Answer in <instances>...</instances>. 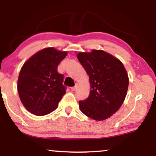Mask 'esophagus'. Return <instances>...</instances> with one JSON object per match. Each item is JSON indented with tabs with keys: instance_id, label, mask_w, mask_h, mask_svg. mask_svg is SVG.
<instances>
[{
	"instance_id": "obj_1",
	"label": "esophagus",
	"mask_w": 156,
	"mask_h": 156,
	"mask_svg": "<svg viewBox=\"0 0 156 156\" xmlns=\"http://www.w3.org/2000/svg\"><path fill=\"white\" fill-rule=\"evenodd\" d=\"M76 85H75V86L74 87H71V90L72 91H75L76 90Z\"/></svg>"
}]
</instances>
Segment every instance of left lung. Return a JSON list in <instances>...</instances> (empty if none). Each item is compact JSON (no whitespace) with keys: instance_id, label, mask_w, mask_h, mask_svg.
Masks as SVG:
<instances>
[{"instance_id":"left-lung-1","label":"left lung","mask_w":156,"mask_h":156,"mask_svg":"<svg viewBox=\"0 0 156 156\" xmlns=\"http://www.w3.org/2000/svg\"><path fill=\"white\" fill-rule=\"evenodd\" d=\"M77 58L91 86L89 97L79 101L80 110L94 120H105L124 101L129 82L126 70L119 59L103 50L80 52Z\"/></svg>"}]
</instances>
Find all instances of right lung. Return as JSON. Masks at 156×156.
Segmentation results:
<instances>
[{"label":"right lung","instance_id":"right-lung-1","mask_svg":"<svg viewBox=\"0 0 156 156\" xmlns=\"http://www.w3.org/2000/svg\"><path fill=\"white\" fill-rule=\"evenodd\" d=\"M67 52L44 48L33 55L21 68L18 80L19 97L25 108L36 116L52 112L66 93L63 74L57 72Z\"/></svg>","mask_w":156,"mask_h":156}]
</instances>
